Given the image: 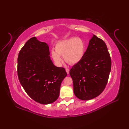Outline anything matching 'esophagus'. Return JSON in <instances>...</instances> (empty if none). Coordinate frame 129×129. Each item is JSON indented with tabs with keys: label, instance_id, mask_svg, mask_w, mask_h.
<instances>
[{
	"label": "esophagus",
	"instance_id": "1",
	"mask_svg": "<svg viewBox=\"0 0 129 129\" xmlns=\"http://www.w3.org/2000/svg\"><path fill=\"white\" fill-rule=\"evenodd\" d=\"M65 71H66L67 74H69V69L68 68H66L65 69Z\"/></svg>",
	"mask_w": 129,
	"mask_h": 129
}]
</instances>
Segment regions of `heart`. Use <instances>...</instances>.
Listing matches in <instances>:
<instances>
[{
    "label": "heart",
    "mask_w": 129,
    "mask_h": 129,
    "mask_svg": "<svg viewBox=\"0 0 129 129\" xmlns=\"http://www.w3.org/2000/svg\"><path fill=\"white\" fill-rule=\"evenodd\" d=\"M55 50L51 51L52 59L57 65H61L62 57L67 63L75 65L79 62L85 55L86 45L84 40L80 37L63 40L56 44Z\"/></svg>",
    "instance_id": "b5f03b06"
}]
</instances>
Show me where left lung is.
Returning a JSON list of instances; mask_svg holds the SVG:
<instances>
[{"label":"left lung","instance_id":"1","mask_svg":"<svg viewBox=\"0 0 129 129\" xmlns=\"http://www.w3.org/2000/svg\"><path fill=\"white\" fill-rule=\"evenodd\" d=\"M111 64L105 43L93 35L84 57L69 71L76 97L86 101L101 94L108 82Z\"/></svg>","mask_w":129,"mask_h":129}]
</instances>
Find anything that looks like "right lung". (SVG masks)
Here are the masks:
<instances>
[{"mask_svg": "<svg viewBox=\"0 0 129 129\" xmlns=\"http://www.w3.org/2000/svg\"><path fill=\"white\" fill-rule=\"evenodd\" d=\"M49 54L48 45L34 37L26 42L17 58L21 86L32 100L44 105L57 100L61 84L67 75L64 68L53 64Z\"/></svg>", "mask_w": 129, "mask_h": 129, "instance_id": "obj_1", "label": "right lung"}]
</instances>
